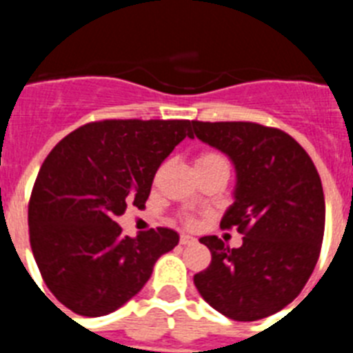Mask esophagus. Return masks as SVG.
I'll use <instances>...</instances> for the list:
<instances>
[{"label": "esophagus", "mask_w": 353, "mask_h": 353, "mask_svg": "<svg viewBox=\"0 0 353 353\" xmlns=\"http://www.w3.org/2000/svg\"><path fill=\"white\" fill-rule=\"evenodd\" d=\"M179 243L183 244V246H188V244H193V243H196V239H195V237H192V236H186V234H181V237H179Z\"/></svg>", "instance_id": "1"}]
</instances>
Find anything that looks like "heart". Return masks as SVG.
<instances>
[{
    "label": "heart",
    "mask_w": 353,
    "mask_h": 353,
    "mask_svg": "<svg viewBox=\"0 0 353 353\" xmlns=\"http://www.w3.org/2000/svg\"><path fill=\"white\" fill-rule=\"evenodd\" d=\"M218 161H227L225 160L223 154L216 153V151H204L202 154H199L196 158V167H205V165H212V163H218ZM181 220L186 227H193L196 223L195 216L193 214H183L181 216Z\"/></svg>",
    "instance_id": "1"
}]
</instances>
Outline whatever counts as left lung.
Wrapping results in <instances>:
<instances>
[{
    "instance_id": "obj_1",
    "label": "left lung",
    "mask_w": 353,
    "mask_h": 353,
    "mask_svg": "<svg viewBox=\"0 0 353 353\" xmlns=\"http://www.w3.org/2000/svg\"><path fill=\"white\" fill-rule=\"evenodd\" d=\"M192 125L200 141L236 165V202L220 227L243 234L241 248L218 236L200 237L211 263L193 283L205 303L232 320L274 315L301 294L320 256L325 199L319 170L283 130L250 121Z\"/></svg>"
}]
</instances>
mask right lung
<instances>
[{
  "label": "right lung",
  "mask_w": 353,
  "mask_h": 353,
  "mask_svg": "<svg viewBox=\"0 0 353 353\" xmlns=\"http://www.w3.org/2000/svg\"><path fill=\"white\" fill-rule=\"evenodd\" d=\"M190 128L188 119H103L74 130L47 154L28 205L30 244L47 288L70 311H116L179 243L165 227L125 236L116 216L145 204L158 167Z\"/></svg>",
  "instance_id": "obj_1"
}]
</instances>
